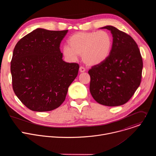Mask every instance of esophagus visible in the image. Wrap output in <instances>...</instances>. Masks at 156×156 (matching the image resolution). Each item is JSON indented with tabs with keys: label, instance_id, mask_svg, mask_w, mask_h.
I'll return each mask as SVG.
<instances>
[{
	"label": "esophagus",
	"instance_id": "1",
	"mask_svg": "<svg viewBox=\"0 0 156 156\" xmlns=\"http://www.w3.org/2000/svg\"><path fill=\"white\" fill-rule=\"evenodd\" d=\"M85 69H84V67H83V66H81L80 67V72H85Z\"/></svg>",
	"mask_w": 156,
	"mask_h": 156
}]
</instances>
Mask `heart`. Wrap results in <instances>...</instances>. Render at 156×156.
Here are the masks:
<instances>
[{
	"label": "heart",
	"instance_id": "obj_1",
	"mask_svg": "<svg viewBox=\"0 0 156 156\" xmlns=\"http://www.w3.org/2000/svg\"><path fill=\"white\" fill-rule=\"evenodd\" d=\"M69 46L63 48V54L72 60L82 55L84 62L93 66L101 63L109 55L112 46L111 36L105 31L78 32L67 41Z\"/></svg>",
	"mask_w": 156,
	"mask_h": 156
}]
</instances>
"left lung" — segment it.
Segmentation results:
<instances>
[{
	"instance_id": "8db88e82",
	"label": "left lung",
	"mask_w": 156,
	"mask_h": 156,
	"mask_svg": "<svg viewBox=\"0 0 156 156\" xmlns=\"http://www.w3.org/2000/svg\"><path fill=\"white\" fill-rule=\"evenodd\" d=\"M102 28L112 34V46L108 57L88 71L90 91L99 104L119 106L126 103L139 87L143 59L136 42L129 34L112 26Z\"/></svg>"
}]
</instances>
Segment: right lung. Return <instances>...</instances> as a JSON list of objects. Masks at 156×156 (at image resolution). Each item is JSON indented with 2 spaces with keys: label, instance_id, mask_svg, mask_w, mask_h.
Instances as JSON below:
<instances>
[{
  "label": "right lung",
  "instance_id": "1",
  "mask_svg": "<svg viewBox=\"0 0 156 156\" xmlns=\"http://www.w3.org/2000/svg\"><path fill=\"white\" fill-rule=\"evenodd\" d=\"M67 32L37 28L22 37L14 48L10 63L13 90L33 111L58 108L78 75L79 65L62 60L60 45Z\"/></svg>",
  "mask_w": 156,
  "mask_h": 156
}]
</instances>
